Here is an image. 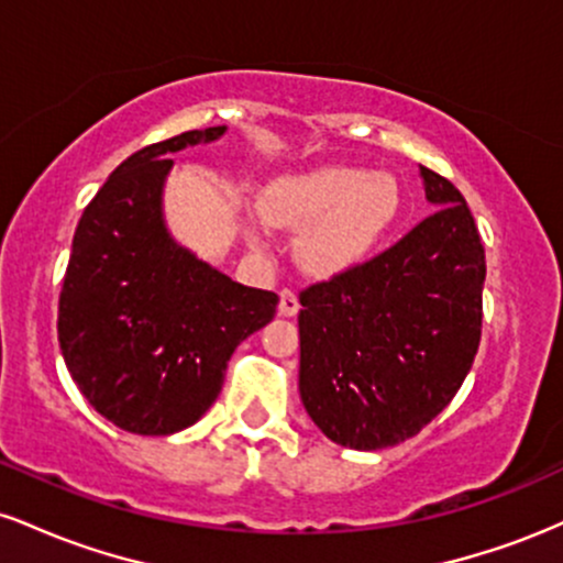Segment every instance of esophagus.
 <instances>
[{"label":"esophagus","instance_id":"esophagus-1","mask_svg":"<svg viewBox=\"0 0 563 563\" xmlns=\"http://www.w3.org/2000/svg\"><path fill=\"white\" fill-rule=\"evenodd\" d=\"M277 309H280L283 318H294V314L299 312V296H296L290 288H283L280 290V303H277Z\"/></svg>","mask_w":563,"mask_h":563}]
</instances>
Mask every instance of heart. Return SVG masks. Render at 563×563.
<instances>
[{
    "label": "heart",
    "mask_w": 563,
    "mask_h": 563,
    "mask_svg": "<svg viewBox=\"0 0 563 563\" xmlns=\"http://www.w3.org/2000/svg\"><path fill=\"white\" fill-rule=\"evenodd\" d=\"M399 211L389 174L328 164L277 177L262 192L267 222L302 232L301 262L314 273H341L363 262Z\"/></svg>",
    "instance_id": "heart-1"
}]
</instances>
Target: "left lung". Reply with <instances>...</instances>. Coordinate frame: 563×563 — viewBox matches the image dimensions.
Wrapping results in <instances>:
<instances>
[{
    "instance_id": "left-lung-1",
    "label": "left lung",
    "mask_w": 563,
    "mask_h": 563,
    "mask_svg": "<svg viewBox=\"0 0 563 563\" xmlns=\"http://www.w3.org/2000/svg\"><path fill=\"white\" fill-rule=\"evenodd\" d=\"M421 177L434 214L299 296L301 402L341 448L416 437L452 402L479 349V230L450 179L426 166Z\"/></svg>"
}]
</instances>
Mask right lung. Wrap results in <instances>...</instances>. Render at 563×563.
I'll return each instance as SVG.
<instances>
[{"instance_id":"add662e5","label":"right lung","mask_w":563,"mask_h":563,"mask_svg":"<svg viewBox=\"0 0 563 563\" xmlns=\"http://www.w3.org/2000/svg\"><path fill=\"white\" fill-rule=\"evenodd\" d=\"M228 126L153 142L115 166L79 219L57 341L102 418L169 437L214 405L235 346L275 318L277 294L230 280L169 235L161 211L169 153Z\"/></svg>"}]
</instances>
